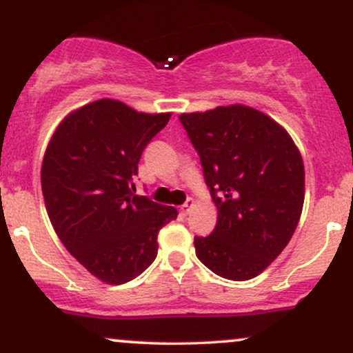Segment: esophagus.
I'll return each instance as SVG.
<instances>
[{
  "mask_svg": "<svg viewBox=\"0 0 353 353\" xmlns=\"http://www.w3.org/2000/svg\"><path fill=\"white\" fill-rule=\"evenodd\" d=\"M192 205H194V199H188L184 202V204L181 205V214L182 216H188V214L190 212V209H192Z\"/></svg>",
  "mask_w": 353,
  "mask_h": 353,
  "instance_id": "esophagus-1",
  "label": "esophagus"
}]
</instances>
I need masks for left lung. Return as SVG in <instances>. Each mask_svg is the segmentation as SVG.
Listing matches in <instances>:
<instances>
[{"label": "left lung", "instance_id": "1", "mask_svg": "<svg viewBox=\"0 0 353 353\" xmlns=\"http://www.w3.org/2000/svg\"><path fill=\"white\" fill-rule=\"evenodd\" d=\"M179 119L217 208L210 236L194 237L197 259L221 277L249 281L277 259L297 228L305 192L301 152L281 124L242 104Z\"/></svg>", "mask_w": 353, "mask_h": 353}]
</instances>
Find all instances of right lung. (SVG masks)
I'll list each match as a JSON object with an SVG mask.
<instances>
[{
	"label": "right lung",
	"mask_w": 353,
	"mask_h": 353,
	"mask_svg": "<svg viewBox=\"0 0 353 353\" xmlns=\"http://www.w3.org/2000/svg\"><path fill=\"white\" fill-rule=\"evenodd\" d=\"M169 119L99 99L71 112L48 144V216L68 252L99 281L119 285L143 274L161 228L177 217L171 205L136 196L132 182L141 154Z\"/></svg>",
	"instance_id": "1"
}]
</instances>
